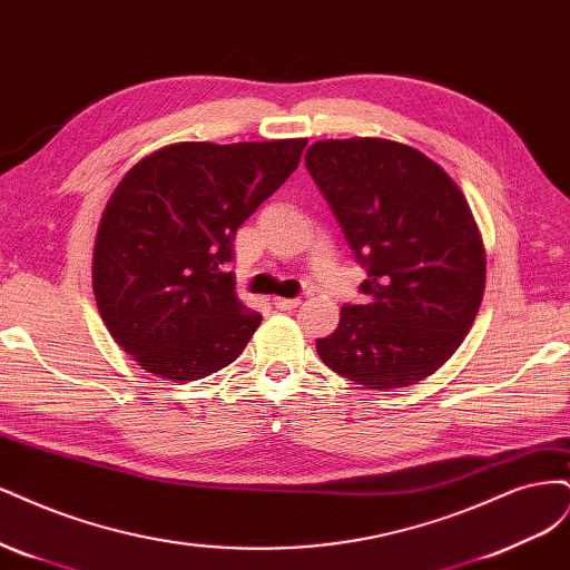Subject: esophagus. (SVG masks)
I'll return each mask as SVG.
<instances>
[{
	"label": "esophagus",
	"instance_id": "obj_1",
	"mask_svg": "<svg viewBox=\"0 0 570 570\" xmlns=\"http://www.w3.org/2000/svg\"><path fill=\"white\" fill-rule=\"evenodd\" d=\"M272 303H274V307H279V309H293V307L301 305L298 298H274Z\"/></svg>",
	"mask_w": 570,
	"mask_h": 570
}]
</instances>
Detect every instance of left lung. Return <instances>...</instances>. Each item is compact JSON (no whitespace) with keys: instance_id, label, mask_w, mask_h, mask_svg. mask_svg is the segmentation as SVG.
<instances>
[{"instance_id":"1","label":"left lung","mask_w":570,"mask_h":570,"mask_svg":"<svg viewBox=\"0 0 570 570\" xmlns=\"http://www.w3.org/2000/svg\"><path fill=\"white\" fill-rule=\"evenodd\" d=\"M305 165L370 279L317 338L322 362L364 389L393 391L443 366L479 315L485 248L464 194L407 144L315 141Z\"/></svg>"}]
</instances>
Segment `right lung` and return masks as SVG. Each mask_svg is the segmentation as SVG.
<instances>
[{
  "label": "right lung",
  "instance_id": "right-lung-1",
  "mask_svg": "<svg viewBox=\"0 0 570 570\" xmlns=\"http://www.w3.org/2000/svg\"><path fill=\"white\" fill-rule=\"evenodd\" d=\"M305 144L179 141L120 179L97 229L91 288L141 370L196 381L244 353L263 317L227 272L234 234L298 168Z\"/></svg>",
  "mask_w": 570,
  "mask_h": 570
}]
</instances>
